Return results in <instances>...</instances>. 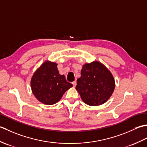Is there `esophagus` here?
Returning <instances> with one entry per match:
<instances>
[{
  "label": "esophagus",
  "instance_id": "obj_1",
  "mask_svg": "<svg viewBox=\"0 0 147 147\" xmlns=\"http://www.w3.org/2000/svg\"><path fill=\"white\" fill-rule=\"evenodd\" d=\"M72 84H73V85L74 87H75L76 85V82H73V83H72Z\"/></svg>",
  "mask_w": 147,
  "mask_h": 147
}]
</instances>
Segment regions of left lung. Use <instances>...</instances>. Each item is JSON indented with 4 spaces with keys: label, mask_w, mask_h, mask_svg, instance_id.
I'll use <instances>...</instances> for the list:
<instances>
[{
    "label": "left lung",
    "mask_w": 147,
    "mask_h": 147,
    "mask_svg": "<svg viewBox=\"0 0 147 147\" xmlns=\"http://www.w3.org/2000/svg\"><path fill=\"white\" fill-rule=\"evenodd\" d=\"M76 89L82 100L90 106L104 104L115 89V80L108 68L99 61L83 65Z\"/></svg>",
    "instance_id": "obj_1"
}]
</instances>
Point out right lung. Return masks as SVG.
I'll list each match as a JSON object with an SVG mask.
<instances>
[{"label":"right lung","instance_id":"add662e5","mask_svg":"<svg viewBox=\"0 0 147 147\" xmlns=\"http://www.w3.org/2000/svg\"><path fill=\"white\" fill-rule=\"evenodd\" d=\"M35 98L45 105H53L62 98L64 93L73 86L64 75L59 74L56 62L47 60L33 73L30 82Z\"/></svg>","mask_w":147,"mask_h":147}]
</instances>
